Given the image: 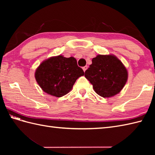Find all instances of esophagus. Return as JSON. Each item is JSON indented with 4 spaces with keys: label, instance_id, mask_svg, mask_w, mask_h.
Here are the masks:
<instances>
[{
    "label": "esophagus",
    "instance_id": "34e87169",
    "mask_svg": "<svg viewBox=\"0 0 155 155\" xmlns=\"http://www.w3.org/2000/svg\"><path fill=\"white\" fill-rule=\"evenodd\" d=\"M87 68H88V67H87V66H85V67H83V71H84V72H85V71H86L87 70Z\"/></svg>",
    "mask_w": 155,
    "mask_h": 155
}]
</instances>
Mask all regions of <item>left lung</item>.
<instances>
[{
	"label": "left lung",
	"mask_w": 155,
	"mask_h": 155,
	"mask_svg": "<svg viewBox=\"0 0 155 155\" xmlns=\"http://www.w3.org/2000/svg\"><path fill=\"white\" fill-rule=\"evenodd\" d=\"M84 77L102 97L114 96L127 83L128 72L122 62L114 55H97L85 71Z\"/></svg>",
	"instance_id": "left-lung-1"
}]
</instances>
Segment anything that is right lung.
<instances>
[{
  "label": "right lung",
  "instance_id": "add662e5",
  "mask_svg": "<svg viewBox=\"0 0 155 155\" xmlns=\"http://www.w3.org/2000/svg\"><path fill=\"white\" fill-rule=\"evenodd\" d=\"M84 74L74 57L59 55L42 62L35 72V78L45 93L61 97L67 94L77 78Z\"/></svg>",
  "mask_w": 155,
  "mask_h": 155
}]
</instances>
